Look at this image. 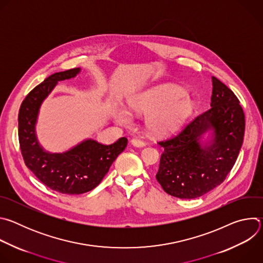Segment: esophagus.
Returning a JSON list of instances; mask_svg holds the SVG:
<instances>
[{
	"instance_id": "obj_1",
	"label": "esophagus",
	"mask_w": 263,
	"mask_h": 263,
	"mask_svg": "<svg viewBox=\"0 0 263 263\" xmlns=\"http://www.w3.org/2000/svg\"><path fill=\"white\" fill-rule=\"evenodd\" d=\"M131 144L134 145V146H137V147H142L145 145V142L143 140H140L138 138H133L131 140Z\"/></svg>"
}]
</instances>
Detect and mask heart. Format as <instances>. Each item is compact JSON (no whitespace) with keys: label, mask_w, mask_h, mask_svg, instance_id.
I'll return each instance as SVG.
<instances>
[{"label":"heart","mask_w":263,"mask_h":263,"mask_svg":"<svg viewBox=\"0 0 263 263\" xmlns=\"http://www.w3.org/2000/svg\"><path fill=\"white\" fill-rule=\"evenodd\" d=\"M131 109L139 115L148 116L146 127L155 135H167L177 131L195 110V102L175 85H161L143 91L130 101ZM116 121L123 126H130L133 117L121 108L115 111Z\"/></svg>","instance_id":"1"}]
</instances>
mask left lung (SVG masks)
<instances>
[{
  "label": "left lung",
  "instance_id": "left-lung-1",
  "mask_svg": "<svg viewBox=\"0 0 263 263\" xmlns=\"http://www.w3.org/2000/svg\"><path fill=\"white\" fill-rule=\"evenodd\" d=\"M210 108L176 136L159 141L164 147L156 179L176 198L195 199L226 179L238 157L245 135V114L234 92L212 77ZM212 131V140L200 142Z\"/></svg>",
  "mask_w": 263,
  "mask_h": 263
}]
</instances>
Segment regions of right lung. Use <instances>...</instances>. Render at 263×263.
I'll list each match as a JSON object with an SVG mask.
<instances>
[{"label": "right lung", "instance_id": "1", "mask_svg": "<svg viewBox=\"0 0 263 263\" xmlns=\"http://www.w3.org/2000/svg\"><path fill=\"white\" fill-rule=\"evenodd\" d=\"M80 70L77 67L51 74L27 95L18 112V140L25 164L49 189L65 195H80L97 187L128 142L126 137L108 145L86 139L64 153L47 152L39 143L35 125L42 103L58 81L76 77Z\"/></svg>", "mask_w": 263, "mask_h": 263}]
</instances>
